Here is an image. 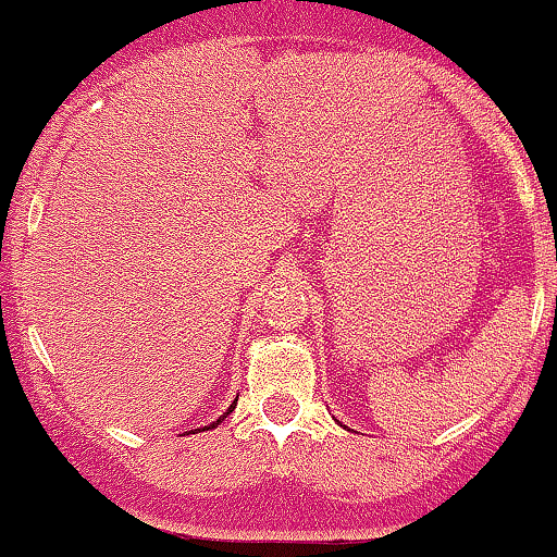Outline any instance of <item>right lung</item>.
<instances>
[{
	"instance_id": "add662e5",
	"label": "right lung",
	"mask_w": 557,
	"mask_h": 557,
	"mask_svg": "<svg viewBox=\"0 0 557 557\" xmlns=\"http://www.w3.org/2000/svg\"><path fill=\"white\" fill-rule=\"evenodd\" d=\"M235 404H238V400H233V406H230V409H227V414H230V411H233V409H235ZM227 414H224V417H227ZM224 417H219V420H216V422H213V425H219V422H222V420H224ZM213 425H211V428H213ZM202 431H208V428H202Z\"/></svg>"
}]
</instances>
